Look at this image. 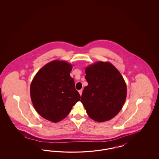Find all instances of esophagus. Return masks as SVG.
Here are the masks:
<instances>
[{"label": "esophagus", "mask_w": 159, "mask_h": 159, "mask_svg": "<svg viewBox=\"0 0 159 159\" xmlns=\"http://www.w3.org/2000/svg\"><path fill=\"white\" fill-rule=\"evenodd\" d=\"M82 91H83L82 89L79 90V93H80V96H81V95H82Z\"/></svg>", "instance_id": "1"}]
</instances>
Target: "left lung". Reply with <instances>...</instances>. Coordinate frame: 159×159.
Instances as JSON below:
<instances>
[{"label":"left lung","instance_id":"obj_1","mask_svg":"<svg viewBox=\"0 0 159 159\" xmlns=\"http://www.w3.org/2000/svg\"><path fill=\"white\" fill-rule=\"evenodd\" d=\"M88 85L80 101L91 119L110 120L121 110L126 98L127 87L120 73L109 62L98 61L85 69Z\"/></svg>","mask_w":159,"mask_h":159}]
</instances>
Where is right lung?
I'll return each instance as SVG.
<instances>
[{"instance_id":"right-lung-1","label":"right lung","mask_w":159,"mask_h":159,"mask_svg":"<svg viewBox=\"0 0 159 159\" xmlns=\"http://www.w3.org/2000/svg\"><path fill=\"white\" fill-rule=\"evenodd\" d=\"M72 65L54 60L40 68L30 85V97L36 110L43 118L57 123L66 118L80 101L74 79L70 76Z\"/></svg>"}]
</instances>
